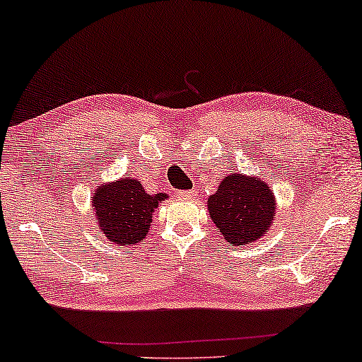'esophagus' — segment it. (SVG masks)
Masks as SVG:
<instances>
[{"instance_id":"1","label":"esophagus","mask_w":362,"mask_h":362,"mask_svg":"<svg viewBox=\"0 0 362 362\" xmlns=\"http://www.w3.org/2000/svg\"><path fill=\"white\" fill-rule=\"evenodd\" d=\"M196 196V191L194 189H189V191H177V198H182V199H191Z\"/></svg>"}]
</instances>
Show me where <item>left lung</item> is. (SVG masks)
Returning <instances> with one entry per match:
<instances>
[{
    "label": "left lung",
    "mask_w": 362,
    "mask_h": 362,
    "mask_svg": "<svg viewBox=\"0 0 362 362\" xmlns=\"http://www.w3.org/2000/svg\"><path fill=\"white\" fill-rule=\"evenodd\" d=\"M209 216L226 242L253 243L267 233L275 218V194L260 177L231 173L208 198Z\"/></svg>",
    "instance_id": "obj_1"
}]
</instances>
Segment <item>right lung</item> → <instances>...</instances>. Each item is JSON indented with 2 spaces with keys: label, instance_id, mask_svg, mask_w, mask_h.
Segmentation results:
<instances>
[{
  "label": "right lung",
  "instance_id": "1",
  "mask_svg": "<svg viewBox=\"0 0 362 362\" xmlns=\"http://www.w3.org/2000/svg\"><path fill=\"white\" fill-rule=\"evenodd\" d=\"M166 198V193L147 194L139 180L120 177L97 188L92 196L93 215L109 242L127 247L146 238L153 213Z\"/></svg>",
  "mask_w": 362,
  "mask_h": 362
}]
</instances>
